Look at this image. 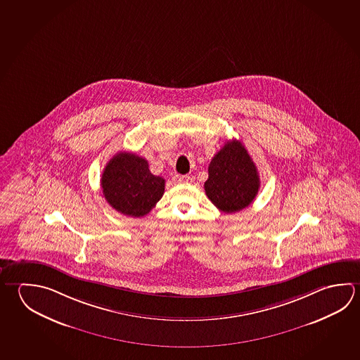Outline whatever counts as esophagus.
Segmentation results:
<instances>
[{"mask_svg": "<svg viewBox=\"0 0 360 360\" xmlns=\"http://www.w3.org/2000/svg\"><path fill=\"white\" fill-rule=\"evenodd\" d=\"M173 181H174V183H188L192 181V178L189 177V176H174L173 177Z\"/></svg>", "mask_w": 360, "mask_h": 360, "instance_id": "1", "label": "esophagus"}]
</instances>
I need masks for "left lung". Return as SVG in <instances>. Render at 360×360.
Segmentation results:
<instances>
[{
	"label": "left lung",
	"instance_id": "8db88e82",
	"mask_svg": "<svg viewBox=\"0 0 360 360\" xmlns=\"http://www.w3.org/2000/svg\"><path fill=\"white\" fill-rule=\"evenodd\" d=\"M260 187L257 167L239 140L227 141L208 165L205 191L208 198L225 214L248 207Z\"/></svg>",
	"mask_w": 360,
	"mask_h": 360
}]
</instances>
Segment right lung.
I'll use <instances>...</instances> for the list:
<instances>
[{
  "instance_id": "obj_1",
  "label": "right lung",
  "mask_w": 360,
  "mask_h": 360,
  "mask_svg": "<svg viewBox=\"0 0 360 360\" xmlns=\"http://www.w3.org/2000/svg\"><path fill=\"white\" fill-rule=\"evenodd\" d=\"M165 178L152 174L148 160L134 153H117L102 173V192L108 205L131 217L149 214L165 193Z\"/></svg>"
}]
</instances>
